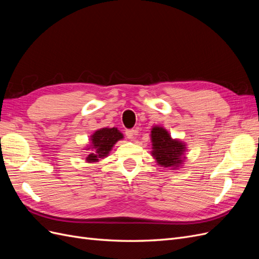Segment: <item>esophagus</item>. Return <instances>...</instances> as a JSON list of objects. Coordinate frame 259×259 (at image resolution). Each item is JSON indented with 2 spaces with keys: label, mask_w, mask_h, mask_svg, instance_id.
Wrapping results in <instances>:
<instances>
[{
  "label": "esophagus",
  "mask_w": 259,
  "mask_h": 259,
  "mask_svg": "<svg viewBox=\"0 0 259 259\" xmlns=\"http://www.w3.org/2000/svg\"><path fill=\"white\" fill-rule=\"evenodd\" d=\"M125 135H126V137L131 140H134L136 139V136H137V131L135 130H126L125 131Z\"/></svg>",
  "instance_id": "1"
}]
</instances>
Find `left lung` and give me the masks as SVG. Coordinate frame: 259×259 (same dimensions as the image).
<instances>
[{"instance_id": "8db88e82", "label": "left lung", "mask_w": 259, "mask_h": 259, "mask_svg": "<svg viewBox=\"0 0 259 259\" xmlns=\"http://www.w3.org/2000/svg\"><path fill=\"white\" fill-rule=\"evenodd\" d=\"M153 143V155L160 165L164 167L177 166L182 162L185 145L178 140L171 139L168 133L162 127H154L151 131Z\"/></svg>"}]
</instances>
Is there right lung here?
Wrapping results in <instances>:
<instances>
[{"mask_svg": "<svg viewBox=\"0 0 259 259\" xmlns=\"http://www.w3.org/2000/svg\"><path fill=\"white\" fill-rule=\"evenodd\" d=\"M121 138H123V135L114 127L103 128L95 132V134L92 136V147L95 149V152H92L86 158V161L97 162L99 158H105L113 145Z\"/></svg>", "mask_w": 259, "mask_h": 259, "instance_id": "right-lung-1", "label": "right lung"}]
</instances>
